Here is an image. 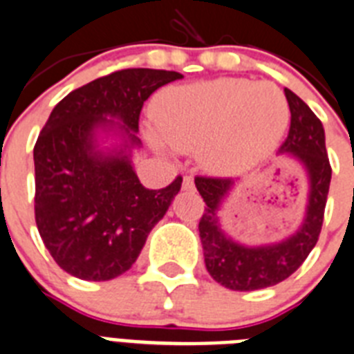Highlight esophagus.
Wrapping results in <instances>:
<instances>
[{"label":"esophagus","mask_w":354,"mask_h":354,"mask_svg":"<svg viewBox=\"0 0 354 354\" xmlns=\"http://www.w3.org/2000/svg\"><path fill=\"white\" fill-rule=\"evenodd\" d=\"M182 189H183V191H194V180H192V176L183 178Z\"/></svg>","instance_id":"esophagus-1"}]
</instances>
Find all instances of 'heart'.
<instances>
[{
  "label": "heart",
  "instance_id": "heart-1",
  "mask_svg": "<svg viewBox=\"0 0 354 354\" xmlns=\"http://www.w3.org/2000/svg\"><path fill=\"white\" fill-rule=\"evenodd\" d=\"M154 147L163 142L189 153L219 176L250 171L272 156L290 126V106L281 88L248 79H214L174 86L153 106Z\"/></svg>",
  "mask_w": 354,
  "mask_h": 354
}]
</instances>
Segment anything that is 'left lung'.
<instances>
[{"mask_svg":"<svg viewBox=\"0 0 354 354\" xmlns=\"http://www.w3.org/2000/svg\"><path fill=\"white\" fill-rule=\"evenodd\" d=\"M284 95L292 113V126L279 154L295 162L308 183L304 218L290 236L264 245L237 241L223 228L219 218L223 203L234 191L236 182L227 178L201 176L194 180L196 189L207 205L198 227L205 266L216 283L234 292H254L275 286L290 277L313 250L322 228L331 182L322 122L292 90L284 88Z\"/></svg>","mask_w":354,"mask_h":354,"instance_id":"8db88e82","label":"left lung"}]
</instances>
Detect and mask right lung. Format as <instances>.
Segmentation results:
<instances>
[{
    "label": "right lung",
    "instance_id": "add662e5",
    "mask_svg": "<svg viewBox=\"0 0 354 354\" xmlns=\"http://www.w3.org/2000/svg\"><path fill=\"white\" fill-rule=\"evenodd\" d=\"M182 73L129 68L68 93L34 147L35 223L53 261L82 281L131 268L165 216L182 178L160 191L140 183L133 153L138 117L153 91Z\"/></svg>",
    "mask_w": 354,
    "mask_h": 354
}]
</instances>
